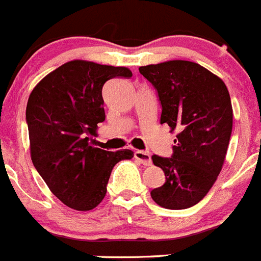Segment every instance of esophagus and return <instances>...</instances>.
Segmentation results:
<instances>
[{"label": "esophagus", "instance_id": "esophagus-1", "mask_svg": "<svg viewBox=\"0 0 261 261\" xmlns=\"http://www.w3.org/2000/svg\"><path fill=\"white\" fill-rule=\"evenodd\" d=\"M135 158L137 159L141 164H143V165H151V163H152V161H151L150 153L146 152V151L137 150L135 152Z\"/></svg>", "mask_w": 261, "mask_h": 261}]
</instances>
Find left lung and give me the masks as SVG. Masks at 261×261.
<instances>
[{"instance_id":"1","label":"left lung","mask_w":261,"mask_h":261,"mask_svg":"<svg viewBox=\"0 0 261 261\" xmlns=\"http://www.w3.org/2000/svg\"><path fill=\"white\" fill-rule=\"evenodd\" d=\"M140 73L158 92L160 124L178 132L172 158H151L165 174L151 197L165 209H187L206 196L222 170L232 135L229 93L222 79L191 61L141 66Z\"/></svg>"}]
</instances>
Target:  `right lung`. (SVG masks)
Listing matches in <instances>:
<instances>
[{"instance_id": "right-lung-1", "label": "right lung", "mask_w": 261, "mask_h": 261, "mask_svg": "<svg viewBox=\"0 0 261 261\" xmlns=\"http://www.w3.org/2000/svg\"><path fill=\"white\" fill-rule=\"evenodd\" d=\"M132 76L121 66L74 60L44 76L29 96L25 119L34 168L56 197L87 212L106 195L114 165L133 158L130 150L93 147L92 135L105 120L102 87Z\"/></svg>"}]
</instances>
